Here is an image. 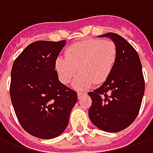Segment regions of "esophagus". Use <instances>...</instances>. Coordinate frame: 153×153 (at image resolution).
Returning <instances> with one entry per match:
<instances>
[{
    "instance_id": "34e87169",
    "label": "esophagus",
    "mask_w": 153,
    "mask_h": 153,
    "mask_svg": "<svg viewBox=\"0 0 153 153\" xmlns=\"http://www.w3.org/2000/svg\"><path fill=\"white\" fill-rule=\"evenodd\" d=\"M85 95H86V93H82V92H79V93H78V98H79V99H80V98H81L82 97L85 96Z\"/></svg>"
}]
</instances>
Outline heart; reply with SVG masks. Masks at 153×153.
Listing matches in <instances>:
<instances>
[{
  "instance_id": "1",
  "label": "heart",
  "mask_w": 153,
  "mask_h": 153,
  "mask_svg": "<svg viewBox=\"0 0 153 153\" xmlns=\"http://www.w3.org/2000/svg\"><path fill=\"white\" fill-rule=\"evenodd\" d=\"M117 58V48L109 39H89L73 44L65 51V58L56 60V70L60 81L69 84L80 74L74 87L85 89L93 83L104 82L111 73Z\"/></svg>"
}]
</instances>
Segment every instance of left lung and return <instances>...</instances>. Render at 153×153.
<instances>
[{
  "instance_id": "1",
  "label": "left lung",
  "mask_w": 153,
  "mask_h": 153,
  "mask_svg": "<svg viewBox=\"0 0 153 153\" xmlns=\"http://www.w3.org/2000/svg\"><path fill=\"white\" fill-rule=\"evenodd\" d=\"M117 48L115 66L106 81L93 92L90 120L103 131L115 133L131 125L137 117L144 94L145 82L138 54L125 38L107 33Z\"/></svg>"
}]
</instances>
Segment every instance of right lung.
Here are the masks:
<instances>
[{
    "mask_svg": "<svg viewBox=\"0 0 153 153\" xmlns=\"http://www.w3.org/2000/svg\"><path fill=\"white\" fill-rule=\"evenodd\" d=\"M66 41H37L14 61L10 94L19 124L34 137L51 139L69 124L77 93L58 79L56 60Z\"/></svg>",
    "mask_w": 153,
    "mask_h": 153,
    "instance_id": "1",
    "label": "right lung"
}]
</instances>
